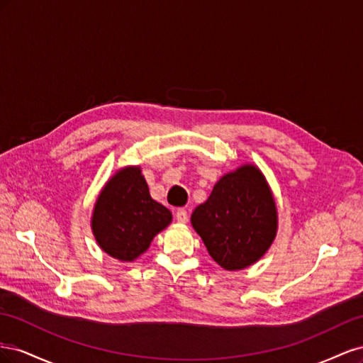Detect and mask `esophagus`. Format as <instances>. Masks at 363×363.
Here are the masks:
<instances>
[{"mask_svg": "<svg viewBox=\"0 0 363 363\" xmlns=\"http://www.w3.org/2000/svg\"><path fill=\"white\" fill-rule=\"evenodd\" d=\"M175 219L182 224L188 223V212H186V208H179V211L175 212Z\"/></svg>", "mask_w": 363, "mask_h": 363, "instance_id": "34e87169", "label": "esophagus"}]
</instances>
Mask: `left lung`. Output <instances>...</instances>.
Masks as SVG:
<instances>
[{
  "instance_id": "8db88e82",
  "label": "left lung",
  "mask_w": 363,
  "mask_h": 363,
  "mask_svg": "<svg viewBox=\"0 0 363 363\" xmlns=\"http://www.w3.org/2000/svg\"><path fill=\"white\" fill-rule=\"evenodd\" d=\"M191 223L218 265L242 269L265 255L274 240L276 203L260 171L245 164L213 186Z\"/></svg>"
}]
</instances>
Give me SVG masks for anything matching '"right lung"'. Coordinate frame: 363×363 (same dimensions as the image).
Returning a JSON list of instances; mask_svg holds the SVG:
<instances>
[{
    "label": "right lung",
    "mask_w": 363,
    "mask_h": 363,
    "mask_svg": "<svg viewBox=\"0 0 363 363\" xmlns=\"http://www.w3.org/2000/svg\"><path fill=\"white\" fill-rule=\"evenodd\" d=\"M171 212L151 199L139 168H125L98 196L92 228L100 247L115 259L133 260L171 223Z\"/></svg>",
    "instance_id": "add662e5"
}]
</instances>
